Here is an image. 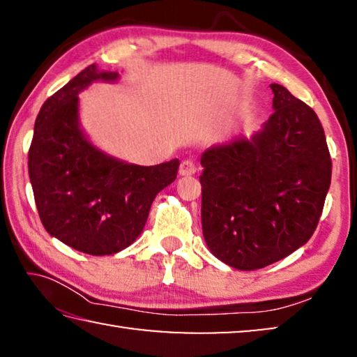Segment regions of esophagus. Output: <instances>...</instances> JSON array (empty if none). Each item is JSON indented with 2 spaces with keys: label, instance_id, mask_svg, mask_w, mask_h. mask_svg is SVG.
I'll list each match as a JSON object with an SVG mask.
<instances>
[{
  "label": "esophagus",
  "instance_id": "1",
  "mask_svg": "<svg viewBox=\"0 0 357 357\" xmlns=\"http://www.w3.org/2000/svg\"><path fill=\"white\" fill-rule=\"evenodd\" d=\"M197 170H198V167H197V164H195V162H193V160L187 159V160L181 162L179 173L183 174V176H190V174H195Z\"/></svg>",
  "mask_w": 357,
  "mask_h": 357
}]
</instances>
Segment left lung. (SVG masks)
Segmentation results:
<instances>
[{
  "instance_id": "8db88e82",
  "label": "left lung",
  "mask_w": 357,
  "mask_h": 357,
  "mask_svg": "<svg viewBox=\"0 0 357 357\" xmlns=\"http://www.w3.org/2000/svg\"><path fill=\"white\" fill-rule=\"evenodd\" d=\"M274 113L249 140L202 155V225L209 250L255 271L312 238L331 185L332 160L317 113L273 83Z\"/></svg>"
}]
</instances>
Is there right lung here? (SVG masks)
<instances>
[{
	"label": "right lung",
	"instance_id": "obj_1",
	"mask_svg": "<svg viewBox=\"0 0 357 357\" xmlns=\"http://www.w3.org/2000/svg\"><path fill=\"white\" fill-rule=\"evenodd\" d=\"M116 72L91 64L50 96L36 118L28 172L40 222L52 236L88 255H112L143 231L149 208L176 179L179 160L142 167L108 157L78 128L77 94Z\"/></svg>",
	"mask_w": 357,
	"mask_h": 357
}]
</instances>
